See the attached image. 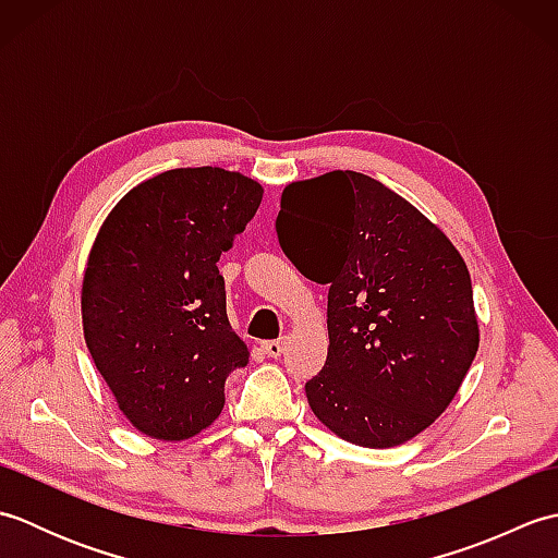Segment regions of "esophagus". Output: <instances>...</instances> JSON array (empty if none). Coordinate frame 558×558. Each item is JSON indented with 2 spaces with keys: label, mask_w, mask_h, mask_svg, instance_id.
Returning <instances> with one entry per match:
<instances>
[{
  "label": "esophagus",
  "mask_w": 558,
  "mask_h": 558,
  "mask_svg": "<svg viewBox=\"0 0 558 558\" xmlns=\"http://www.w3.org/2000/svg\"><path fill=\"white\" fill-rule=\"evenodd\" d=\"M260 348H264V352L268 354V357H276L278 360L280 354L286 352V340H266Z\"/></svg>",
  "instance_id": "obj_1"
}]
</instances>
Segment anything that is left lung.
<instances>
[{
    "instance_id": "obj_1",
    "label": "left lung",
    "mask_w": 558,
    "mask_h": 558,
    "mask_svg": "<svg viewBox=\"0 0 558 558\" xmlns=\"http://www.w3.org/2000/svg\"><path fill=\"white\" fill-rule=\"evenodd\" d=\"M276 230L302 276L328 286V357L304 386L318 422L364 448L410 441L480 348L465 260L405 198L352 170L288 184Z\"/></svg>"
}]
</instances>
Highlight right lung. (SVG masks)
<instances>
[{"mask_svg": "<svg viewBox=\"0 0 558 558\" xmlns=\"http://www.w3.org/2000/svg\"><path fill=\"white\" fill-rule=\"evenodd\" d=\"M260 198L240 172L180 168L134 186L105 218L83 272V336L141 434L182 441L206 429L225 378L246 366L218 260Z\"/></svg>", "mask_w": 558, "mask_h": 558, "instance_id": "1", "label": "right lung"}]
</instances>
